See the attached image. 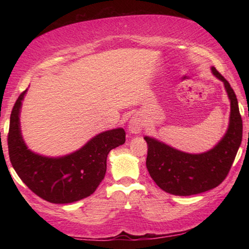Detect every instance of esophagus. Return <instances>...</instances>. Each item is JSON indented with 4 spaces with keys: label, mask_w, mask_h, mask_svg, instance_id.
I'll return each mask as SVG.
<instances>
[{
    "label": "esophagus",
    "mask_w": 249,
    "mask_h": 249,
    "mask_svg": "<svg viewBox=\"0 0 249 249\" xmlns=\"http://www.w3.org/2000/svg\"><path fill=\"white\" fill-rule=\"evenodd\" d=\"M142 117L138 116V115H134L130 121L128 122V132L132 133V134H138L141 133V130L142 129Z\"/></svg>",
    "instance_id": "34e87169"
}]
</instances>
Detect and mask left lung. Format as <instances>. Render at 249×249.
Wrapping results in <instances>:
<instances>
[{
	"label": "left lung",
	"instance_id": "obj_1",
	"mask_svg": "<svg viewBox=\"0 0 249 249\" xmlns=\"http://www.w3.org/2000/svg\"><path fill=\"white\" fill-rule=\"evenodd\" d=\"M212 73L224 83L231 101L229 127L222 140L205 153L189 154L154 137L145 136L148 145L146 167L160 189L175 196H192L216 188L229 175L243 137V121L238 102L229 81L211 67Z\"/></svg>",
	"mask_w": 249,
	"mask_h": 249
}]
</instances>
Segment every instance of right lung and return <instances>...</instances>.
Returning a JSON list of instances; mask_svg holds the SVG:
<instances>
[{"mask_svg": "<svg viewBox=\"0 0 249 249\" xmlns=\"http://www.w3.org/2000/svg\"><path fill=\"white\" fill-rule=\"evenodd\" d=\"M26 92L12 109L7 136L8 155L16 174L35 195L50 203H72L91 196L104 179L108 153L125 142V130H105L61 157L36 154L28 149L20 130V107Z\"/></svg>", "mask_w": 249, "mask_h": 249, "instance_id": "1", "label": "right lung"}]
</instances>
